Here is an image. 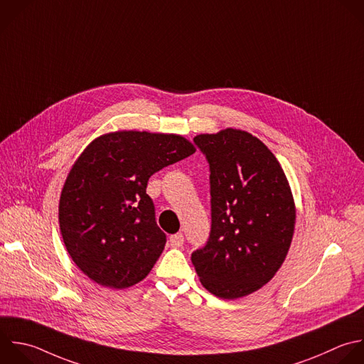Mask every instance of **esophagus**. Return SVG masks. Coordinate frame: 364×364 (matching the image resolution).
<instances>
[{
    "instance_id": "obj_1",
    "label": "esophagus",
    "mask_w": 364,
    "mask_h": 364,
    "mask_svg": "<svg viewBox=\"0 0 364 364\" xmlns=\"http://www.w3.org/2000/svg\"><path fill=\"white\" fill-rule=\"evenodd\" d=\"M169 243L172 247H181L183 245V235L182 233H176V235H172L169 237Z\"/></svg>"
}]
</instances>
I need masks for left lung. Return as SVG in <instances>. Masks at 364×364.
I'll return each mask as SVG.
<instances>
[{
	"mask_svg": "<svg viewBox=\"0 0 364 364\" xmlns=\"http://www.w3.org/2000/svg\"><path fill=\"white\" fill-rule=\"evenodd\" d=\"M193 141L209 162L212 228L192 263L212 294L243 297L286 259L296 223L291 189L276 156L246 131L226 128Z\"/></svg>",
	"mask_w": 364,
	"mask_h": 364,
	"instance_id": "8db88e82",
	"label": "left lung"
}]
</instances>
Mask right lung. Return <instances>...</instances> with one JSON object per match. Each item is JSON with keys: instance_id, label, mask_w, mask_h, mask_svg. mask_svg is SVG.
I'll return each instance as SVG.
<instances>
[{"instance_id": "add662e5", "label": "right lung", "mask_w": 364, "mask_h": 364, "mask_svg": "<svg viewBox=\"0 0 364 364\" xmlns=\"http://www.w3.org/2000/svg\"><path fill=\"white\" fill-rule=\"evenodd\" d=\"M195 151L182 135L146 131L108 132L82 151L65 179L58 219L64 245L84 274L111 289L148 276L166 243L148 181Z\"/></svg>"}]
</instances>
